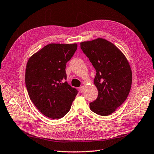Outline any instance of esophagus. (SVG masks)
I'll list each match as a JSON object with an SVG mask.
<instances>
[{"label": "esophagus", "instance_id": "obj_1", "mask_svg": "<svg viewBox=\"0 0 154 154\" xmlns=\"http://www.w3.org/2000/svg\"><path fill=\"white\" fill-rule=\"evenodd\" d=\"M80 91L81 92H83L84 91V86H80Z\"/></svg>", "mask_w": 154, "mask_h": 154}]
</instances>
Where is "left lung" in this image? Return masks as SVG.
I'll list each match as a JSON object with an SVG mask.
<instances>
[{
    "instance_id": "left-lung-1",
    "label": "left lung",
    "mask_w": 154,
    "mask_h": 154,
    "mask_svg": "<svg viewBox=\"0 0 154 154\" xmlns=\"http://www.w3.org/2000/svg\"><path fill=\"white\" fill-rule=\"evenodd\" d=\"M80 48L96 70L94 82L98 96L90 108L100 116L110 115L129 94L132 81L129 62L118 47L102 38L81 42Z\"/></svg>"
}]
</instances>
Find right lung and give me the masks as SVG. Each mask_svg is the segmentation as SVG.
<instances>
[{
  "mask_svg": "<svg viewBox=\"0 0 154 154\" xmlns=\"http://www.w3.org/2000/svg\"><path fill=\"white\" fill-rule=\"evenodd\" d=\"M77 44H49L29 59L25 82L31 101L46 117L58 119L70 110L78 91L68 84L66 64Z\"/></svg>",
  "mask_w": 154,
  "mask_h": 154,
  "instance_id": "obj_1",
  "label": "right lung"
}]
</instances>
